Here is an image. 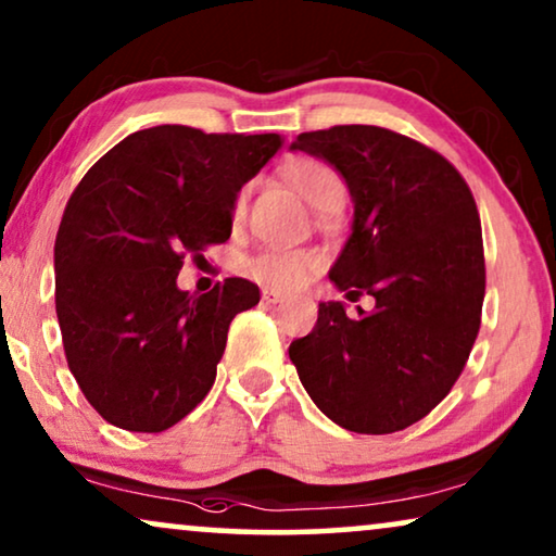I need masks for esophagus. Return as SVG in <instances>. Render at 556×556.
<instances>
[{
	"label": "esophagus",
	"mask_w": 556,
	"mask_h": 556,
	"mask_svg": "<svg viewBox=\"0 0 556 556\" xmlns=\"http://www.w3.org/2000/svg\"><path fill=\"white\" fill-rule=\"evenodd\" d=\"M261 299H263L265 303H270V306H276V303H283V301H286V295L278 293V291H273V288H263Z\"/></svg>",
	"instance_id": "obj_1"
}]
</instances>
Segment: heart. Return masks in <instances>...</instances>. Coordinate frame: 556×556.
<instances>
[{
    "label": "heart",
    "mask_w": 556,
    "mask_h": 556,
    "mask_svg": "<svg viewBox=\"0 0 556 556\" xmlns=\"http://www.w3.org/2000/svg\"><path fill=\"white\" fill-rule=\"evenodd\" d=\"M280 174L318 212H337L346 202V179L331 164L314 156H295L280 166ZM245 194L235 202V215H242ZM242 273L273 291H295L321 268V253L311 248H265L242 261Z\"/></svg>",
    "instance_id": "b5f03b06"
}]
</instances>
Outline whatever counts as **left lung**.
<instances>
[{
    "mask_svg": "<svg viewBox=\"0 0 556 556\" xmlns=\"http://www.w3.org/2000/svg\"><path fill=\"white\" fill-rule=\"evenodd\" d=\"M291 149L346 179L354 223L329 278L346 316L318 303V321L288 356L321 413L344 430L387 435L422 420L451 392L481 329V217L466 179L425 143L379 126L301 134Z\"/></svg>",
    "mask_w": 556,
    "mask_h": 556,
    "instance_id": "8db88e82",
    "label": "left lung"
}]
</instances>
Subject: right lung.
<instances>
[{
    "mask_svg": "<svg viewBox=\"0 0 556 556\" xmlns=\"http://www.w3.org/2000/svg\"><path fill=\"white\" fill-rule=\"evenodd\" d=\"M280 143L143 128L75 187L55 238V311L67 367L105 422L162 432L207 397L230 321L261 291L227 278L192 295L177 276L185 255L230 238L238 192Z\"/></svg>",
    "mask_w": 556,
    "mask_h": 556,
    "instance_id": "add662e5",
    "label": "right lung"
}]
</instances>
